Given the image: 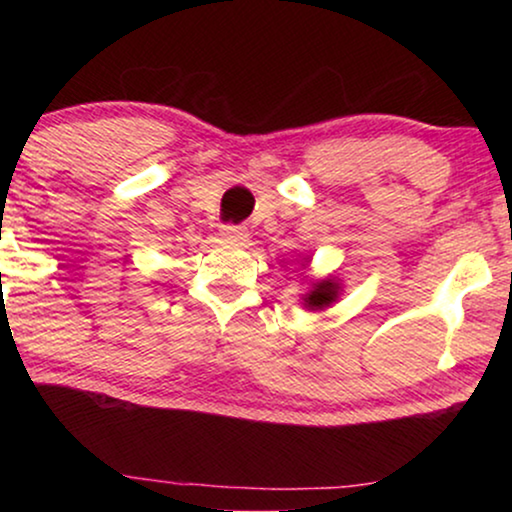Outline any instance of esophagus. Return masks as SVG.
Wrapping results in <instances>:
<instances>
[{
  "mask_svg": "<svg viewBox=\"0 0 512 512\" xmlns=\"http://www.w3.org/2000/svg\"><path fill=\"white\" fill-rule=\"evenodd\" d=\"M221 235L226 237V240H230V242H240V244L249 237L247 228H244V226H233V223H226V226H221Z\"/></svg>",
  "mask_w": 512,
  "mask_h": 512,
  "instance_id": "esophagus-1",
  "label": "esophagus"
}]
</instances>
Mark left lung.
<instances>
[{
	"instance_id": "1",
	"label": "left lung",
	"mask_w": 512,
	"mask_h": 512,
	"mask_svg": "<svg viewBox=\"0 0 512 512\" xmlns=\"http://www.w3.org/2000/svg\"><path fill=\"white\" fill-rule=\"evenodd\" d=\"M335 300V284L333 282H321L314 286V291H310V296L305 298L307 307H324L328 303H333Z\"/></svg>"
}]
</instances>
